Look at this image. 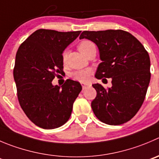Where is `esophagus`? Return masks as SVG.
I'll return each instance as SVG.
<instances>
[{
  "label": "esophagus",
  "instance_id": "1",
  "mask_svg": "<svg viewBox=\"0 0 159 159\" xmlns=\"http://www.w3.org/2000/svg\"><path fill=\"white\" fill-rule=\"evenodd\" d=\"M81 85H82L83 90H84V89L87 88V87H88V86L90 85V84H87V83H84V82H82V83H81Z\"/></svg>",
  "mask_w": 159,
  "mask_h": 159
}]
</instances>
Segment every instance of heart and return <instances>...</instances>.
Returning a JSON list of instances; mask_svg holds the SVG:
<instances>
[{
	"instance_id": "1",
	"label": "heart",
	"mask_w": 159,
	"mask_h": 159,
	"mask_svg": "<svg viewBox=\"0 0 159 159\" xmlns=\"http://www.w3.org/2000/svg\"><path fill=\"white\" fill-rule=\"evenodd\" d=\"M93 47H95L92 42L89 40H83L78 45V50L82 53L84 55L87 54V51ZM68 57V51H64L62 53V61L63 62H66ZM91 74V70L90 69H81V70H77L75 72H72V77L76 80L81 81V82H86L88 80L89 77Z\"/></svg>"
}]
</instances>
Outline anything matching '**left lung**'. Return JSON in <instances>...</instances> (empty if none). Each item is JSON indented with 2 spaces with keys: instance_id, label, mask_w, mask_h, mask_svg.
Returning a JSON list of instances; mask_svg holds the SVG:
<instances>
[{
  "instance_id": "8db88e82",
  "label": "left lung",
  "mask_w": 159,
  "mask_h": 159,
  "mask_svg": "<svg viewBox=\"0 0 159 159\" xmlns=\"http://www.w3.org/2000/svg\"><path fill=\"white\" fill-rule=\"evenodd\" d=\"M84 38L93 41L99 49L102 62L96 78H111L112 84L107 89L101 84L92 85L97 91L91 102L93 113L108 125L128 122L141 107L150 83L148 53L135 37L122 30L84 31L80 39Z\"/></svg>"
}]
</instances>
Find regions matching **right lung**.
I'll use <instances>...</instances> for the list:
<instances>
[{
  "label": "right lung",
  "mask_w": 159,
  "mask_h": 159,
  "mask_svg": "<svg viewBox=\"0 0 159 159\" xmlns=\"http://www.w3.org/2000/svg\"><path fill=\"white\" fill-rule=\"evenodd\" d=\"M80 33L40 29L18 49L13 71L18 100L27 117L39 127L55 129L70 118L82 90L80 84L67 80L60 87L51 82L63 72V51Z\"/></svg>",
  "instance_id": "1"
}]
</instances>
